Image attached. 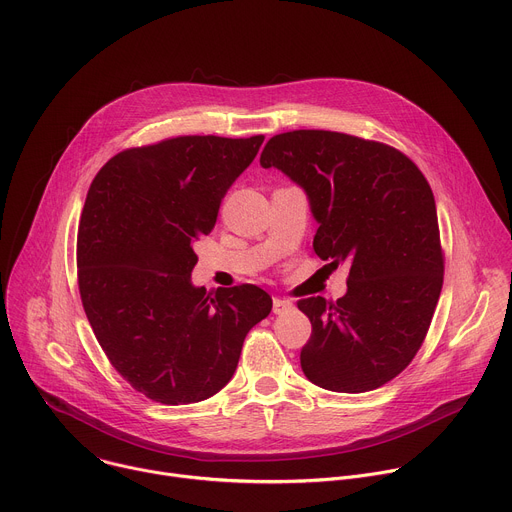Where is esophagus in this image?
Listing matches in <instances>:
<instances>
[{"instance_id": "obj_1", "label": "esophagus", "mask_w": 512, "mask_h": 512, "mask_svg": "<svg viewBox=\"0 0 512 512\" xmlns=\"http://www.w3.org/2000/svg\"><path fill=\"white\" fill-rule=\"evenodd\" d=\"M294 308L289 300H281V298H273V314H285L287 310Z\"/></svg>"}]
</instances>
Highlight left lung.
<instances>
[{
    "label": "left lung",
    "mask_w": 512,
    "mask_h": 512,
    "mask_svg": "<svg viewBox=\"0 0 512 512\" xmlns=\"http://www.w3.org/2000/svg\"><path fill=\"white\" fill-rule=\"evenodd\" d=\"M261 166L304 188L318 221L316 255L350 267L346 296L298 302L312 322L304 375L336 393L383 387L421 348L444 283L425 176L387 143L322 129L273 135Z\"/></svg>",
    "instance_id": "8db88e82"
}]
</instances>
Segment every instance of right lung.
<instances>
[{"label": "right lung", "instance_id": "add662e5", "mask_svg": "<svg viewBox=\"0 0 512 512\" xmlns=\"http://www.w3.org/2000/svg\"><path fill=\"white\" fill-rule=\"evenodd\" d=\"M263 135H182L113 156L95 176L77 239L79 291L115 371L164 405L198 403L235 375L271 298L243 283L192 285V245L255 160Z\"/></svg>", "mask_w": 512, "mask_h": 512}]
</instances>
